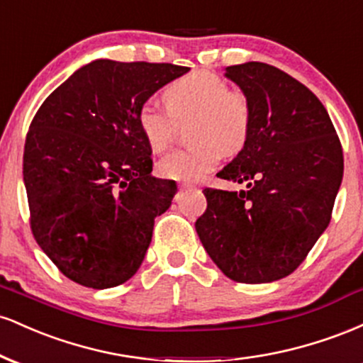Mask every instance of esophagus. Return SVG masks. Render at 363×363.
I'll return each instance as SVG.
<instances>
[{"mask_svg": "<svg viewBox=\"0 0 363 363\" xmlns=\"http://www.w3.org/2000/svg\"><path fill=\"white\" fill-rule=\"evenodd\" d=\"M194 184H189V182H181L179 184V189H193Z\"/></svg>", "mask_w": 363, "mask_h": 363, "instance_id": "1", "label": "esophagus"}]
</instances>
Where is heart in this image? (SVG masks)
<instances>
[{
    "instance_id": "heart-1",
    "label": "heart",
    "mask_w": 363,
    "mask_h": 363,
    "mask_svg": "<svg viewBox=\"0 0 363 363\" xmlns=\"http://www.w3.org/2000/svg\"><path fill=\"white\" fill-rule=\"evenodd\" d=\"M165 109L141 104L136 124L153 152H164L174 141L176 123L194 118L189 138L194 147L179 150L157 164L160 177L198 181L213 170L223 153L235 155L247 143L252 107L244 91L230 89L216 73L198 69L174 80L162 91Z\"/></svg>"
}]
</instances>
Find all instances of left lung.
Returning <instances> with one entry per match:
<instances>
[{"label":"left lung","instance_id":"8db88e82","mask_svg":"<svg viewBox=\"0 0 363 363\" xmlns=\"http://www.w3.org/2000/svg\"><path fill=\"white\" fill-rule=\"evenodd\" d=\"M247 95V143L216 176L242 191L206 187L196 232L225 277L269 283L294 273L331 222L343 148L326 107L289 73L266 62L228 66Z\"/></svg>","mask_w":363,"mask_h":363}]
</instances>
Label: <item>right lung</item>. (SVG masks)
<instances>
[{
	"label": "right lung",
	"instance_id": "1",
	"mask_svg": "<svg viewBox=\"0 0 363 363\" xmlns=\"http://www.w3.org/2000/svg\"><path fill=\"white\" fill-rule=\"evenodd\" d=\"M187 72L170 62L91 61L35 112L23 150L30 228L78 285L118 286L143 262L177 186L150 174L152 148L136 112Z\"/></svg>",
	"mask_w": 363,
	"mask_h": 363
}]
</instances>
